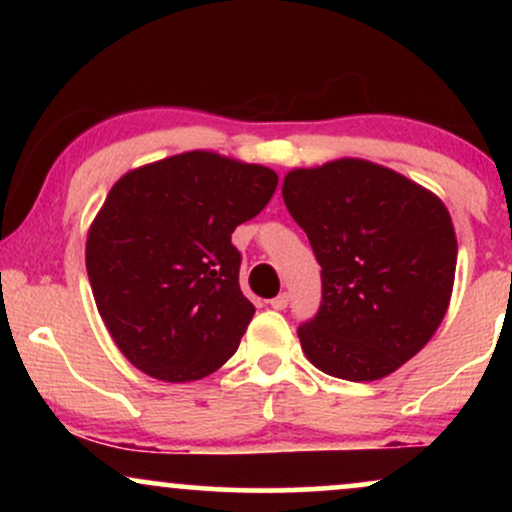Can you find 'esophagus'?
<instances>
[{
    "label": "esophagus",
    "instance_id": "1",
    "mask_svg": "<svg viewBox=\"0 0 512 512\" xmlns=\"http://www.w3.org/2000/svg\"><path fill=\"white\" fill-rule=\"evenodd\" d=\"M289 305V293H279V296L272 298V308L274 310H284Z\"/></svg>",
    "mask_w": 512,
    "mask_h": 512
}]
</instances>
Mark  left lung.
Returning a JSON list of instances; mask_svg holds the SVG:
<instances>
[{"label":"left lung","instance_id":"1","mask_svg":"<svg viewBox=\"0 0 512 512\" xmlns=\"http://www.w3.org/2000/svg\"><path fill=\"white\" fill-rule=\"evenodd\" d=\"M281 195L322 267L320 310L298 327L303 354L351 383L395 373L448 313L457 238L445 204L363 158L289 170Z\"/></svg>","mask_w":512,"mask_h":512}]
</instances>
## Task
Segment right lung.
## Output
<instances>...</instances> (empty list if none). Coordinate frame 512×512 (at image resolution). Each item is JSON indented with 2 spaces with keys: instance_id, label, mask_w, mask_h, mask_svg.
<instances>
[{
  "instance_id": "1",
  "label": "right lung",
  "mask_w": 512,
  "mask_h": 512,
  "mask_svg": "<svg viewBox=\"0 0 512 512\" xmlns=\"http://www.w3.org/2000/svg\"><path fill=\"white\" fill-rule=\"evenodd\" d=\"M279 175L185 151L115 182L88 228L86 272L122 356L163 383L207 378L236 354L255 305L231 233L267 207Z\"/></svg>"
}]
</instances>
